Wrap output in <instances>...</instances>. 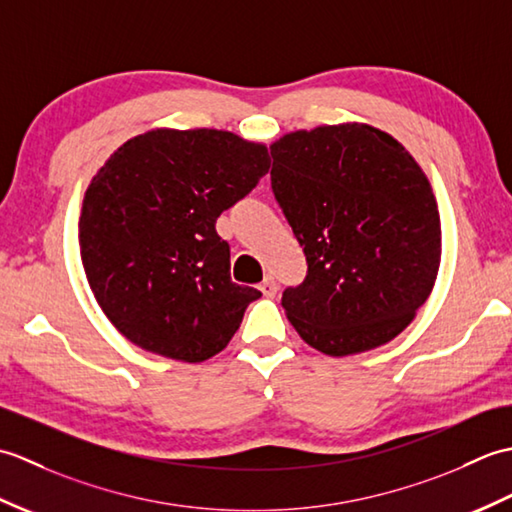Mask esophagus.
Returning <instances> with one entry per match:
<instances>
[{"label":"esophagus","mask_w":512,"mask_h":512,"mask_svg":"<svg viewBox=\"0 0 512 512\" xmlns=\"http://www.w3.org/2000/svg\"><path fill=\"white\" fill-rule=\"evenodd\" d=\"M259 290H262V295L266 299H273L277 295V281L273 277H266L262 284H259Z\"/></svg>","instance_id":"34e87169"}]
</instances>
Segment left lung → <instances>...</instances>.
Here are the masks:
<instances>
[{
    "mask_svg": "<svg viewBox=\"0 0 512 512\" xmlns=\"http://www.w3.org/2000/svg\"><path fill=\"white\" fill-rule=\"evenodd\" d=\"M270 156L308 264L281 295L290 323L330 356L389 343L436 284L442 235L427 176L398 140L358 123L286 134Z\"/></svg>",
    "mask_w": 512,
    "mask_h": 512,
    "instance_id": "obj_1",
    "label": "left lung"
}]
</instances>
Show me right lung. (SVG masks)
Here are the masks:
<instances>
[{
	"label": "right lung",
	"mask_w": 512,
	"mask_h": 512,
	"mask_svg": "<svg viewBox=\"0 0 512 512\" xmlns=\"http://www.w3.org/2000/svg\"><path fill=\"white\" fill-rule=\"evenodd\" d=\"M268 169L264 145L217 129H154L114 151L85 191L79 244L125 339L184 363L224 350L262 292L231 279L215 222Z\"/></svg>",
	"instance_id": "right-lung-1"
}]
</instances>
